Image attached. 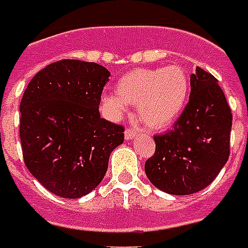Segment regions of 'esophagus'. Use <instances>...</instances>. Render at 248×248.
Wrapping results in <instances>:
<instances>
[{
	"instance_id": "esophagus-1",
	"label": "esophagus",
	"mask_w": 248,
	"mask_h": 248,
	"mask_svg": "<svg viewBox=\"0 0 248 248\" xmlns=\"http://www.w3.org/2000/svg\"><path fill=\"white\" fill-rule=\"evenodd\" d=\"M136 135H138V132L135 129H132V128H127L125 132H124L125 140H133V139L136 138Z\"/></svg>"
}]
</instances>
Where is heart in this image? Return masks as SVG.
<instances>
[{
  "label": "heart",
  "mask_w": 248,
  "mask_h": 248,
  "mask_svg": "<svg viewBox=\"0 0 248 248\" xmlns=\"http://www.w3.org/2000/svg\"><path fill=\"white\" fill-rule=\"evenodd\" d=\"M189 96V77L180 65L135 69L121 77L116 92L101 94V104L112 119L136 105L140 119L151 129H166L180 117Z\"/></svg>",
  "instance_id": "b5f03b06"
}]
</instances>
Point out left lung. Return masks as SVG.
<instances>
[{
    "label": "left lung",
    "mask_w": 248,
    "mask_h": 248,
    "mask_svg": "<svg viewBox=\"0 0 248 248\" xmlns=\"http://www.w3.org/2000/svg\"><path fill=\"white\" fill-rule=\"evenodd\" d=\"M231 125V109L217 80L196 66L186 109L173 129L154 138L155 155L144 167L149 182L171 195L204 189L227 163Z\"/></svg>",
    "instance_id": "obj_1"
}]
</instances>
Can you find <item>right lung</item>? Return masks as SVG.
<instances>
[{
    "mask_svg": "<svg viewBox=\"0 0 248 248\" xmlns=\"http://www.w3.org/2000/svg\"><path fill=\"white\" fill-rule=\"evenodd\" d=\"M109 71L80 60L49 64L28 84L20 104V138L28 170L52 194L78 199L104 179L124 128L101 119Z\"/></svg>",
    "mask_w": 248,
    "mask_h": 248,
    "instance_id": "obj_1",
    "label": "right lung"
}]
</instances>
